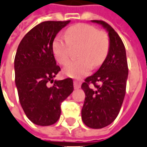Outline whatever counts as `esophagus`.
<instances>
[{
  "label": "esophagus",
  "mask_w": 147,
  "mask_h": 147,
  "mask_svg": "<svg viewBox=\"0 0 147 147\" xmlns=\"http://www.w3.org/2000/svg\"><path fill=\"white\" fill-rule=\"evenodd\" d=\"M74 89L75 90L79 89L80 87H81V82L78 81V80H74Z\"/></svg>",
  "instance_id": "obj_1"
}]
</instances>
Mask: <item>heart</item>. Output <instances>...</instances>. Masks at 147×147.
<instances>
[{
  "label": "heart",
  "instance_id": "b5f03b06",
  "mask_svg": "<svg viewBox=\"0 0 147 147\" xmlns=\"http://www.w3.org/2000/svg\"><path fill=\"white\" fill-rule=\"evenodd\" d=\"M78 59L71 61L64 73L72 78L88 74L92 67H98L106 60L110 49V39L104 32L93 25L80 23L66 30V36L58 34L52 42V50L57 62L65 65L70 58L71 46L80 45Z\"/></svg>",
  "mask_w": 147,
  "mask_h": 147
}]
</instances>
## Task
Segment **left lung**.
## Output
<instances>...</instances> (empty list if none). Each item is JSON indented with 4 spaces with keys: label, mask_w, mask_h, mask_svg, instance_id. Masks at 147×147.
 <instances>
[{
    "label": "left lung",
    "mask_w": 147,
    "mask_h": 147,
    "mask_svg": "<svg viewBox=\"0 0 147 147\" xmlns=\"http://www.w3.org/2000/svg\"><path fill=\"white\" fill-rule=\"evenodd\" d=\"M92 21L108 30L110 49L98 70L82 85L86 94L82 119L88 127L101 129L114 122L121 110L126 94L128 65L126 49L117 32L106 21Z\"/></svg>",
    "instance_id": "obj_1"
}]
</instances>
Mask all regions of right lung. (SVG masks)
<instances>
[{"label":"right lung","mask_w":147,"mask_h":147,"mask_svg":"<svg viewBox=\"0 0 147 147\" xmlns=\"http://www.w3.org/2000/svg\"><path fill=\"white\" fill-rule=\"evenodd\" d=\"M70 21H43L30 29L18 45L14 59L15 83L25 115L38 126L59 119L61 102L74 91L73 79L53 78L61 70L52 50L57 33ZM54 82L52 87L48 82Z\"/></svg>","instance_id":"add662e5"}]
</instances>
